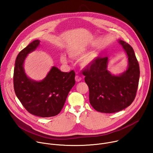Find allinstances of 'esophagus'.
<instances>
[{
  "label": "esophagus",
  "instance_id": "34e87169",
  "mask_svg": "<svg viewBox=\"0 0 153 153\" xmlns=\"http://www.w3.org/2000/svg\"><path fill=\"white\" fill-rule=\"evenodd\" d=\"M75 80H76V82H80V81L82 80V78H81V77L79 76H76L75 77Z\"/></svg>",
  "mask_w": 153,
  "mask_h": 153
}]
</instances>
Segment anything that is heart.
Masks as SVG:
<instances>
[{"instance_id": "1", "label": "heart", "mask_w": 153, "mask_h": 153, "mask_svg": "<svg viewBox=\"0 0 153 153\" xmlns=\"http://www.w3.org/2000/svg\"><path fill=\"white\" fill-rule=\"evenodd\" d=\"M68 55L72 58H79L81 57L85 54L86 50L83 47H76L70 49L68 51ZM98 53L96 51H91L85 54L80 60L81 65L83 67H88L97 59ZM60 61L63 63H67L68 60L66 56L61 54L60 57Z\"/></svg>"}]
</instances>
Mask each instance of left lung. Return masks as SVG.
Here are the masks:
<instances>
[{"label": "left lung", "instance_id": "left-lung-1", "mask_svg": "<svg viewBox=\"0 0 153 153\" xmlns=\"http://www.w3.org/2000/svg\"><path fill=\"white\" fill-rule=\"evenodd\" d=\"M119 42L128 57L127 70L119 76L107 69L108 58H97L83 71L89 88L90 102L99 112L113 113L129 106L134 101L138 88L140 70L133 48L123 40Z\"/></svg>", "mask_w": 153, "mask_h": 153}]
</instances>
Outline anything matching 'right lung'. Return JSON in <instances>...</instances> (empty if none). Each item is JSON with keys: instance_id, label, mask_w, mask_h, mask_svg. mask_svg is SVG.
Returning <instances> with one entry per match:
<instances>
[{"instance_id": "obj_1", "label": "right lung", "mask_w": 153, "mask_h": 153, "mask_svg": "<svg viewBox=\"0 0 153 153\" xmlns=\"http://www.w3.org/2000/svg\"><path fill=\"white\" fill-rule=\"evenodd\" d=\"M35 40L17 55L14 70L13 83L16 96L30 114L41 117L57 115L62 110L69 92L75 85V73L62 72L53 67L41 81L29 78L24 63L27 55L39 45Z\"/></svg>"}]
</instances>
